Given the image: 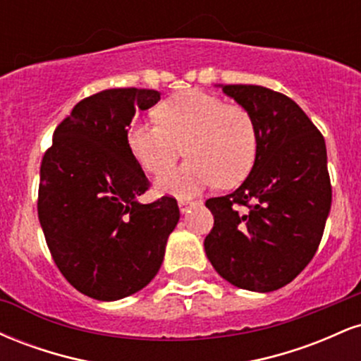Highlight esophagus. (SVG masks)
I'll return each mask as SVG.
<instances>
[{
  "instance_id": "1",
  "label": "esophagus",
  "mask_w": 361,
  "mask_h": 361,
  "mask_svg": "<svg viewBox=\"0 0 361 361\" xmlns=\"http://www.w3.org/2000/svg\"><path fill=\"white\" fill-rule=\"evenodd\" d=\"M193 205H195V202H190V200H183V198H180V200H178V207H180L181 214L188 212V209H190V207H193Z\"/></svg>"
}]
</instances>
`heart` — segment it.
<instances>
[{
	"label": "heart",
	"instance_id": "heart-1",
	"mask_svg": "<svg viewBox=\"0 0 361 361\" xmlns=\"http://www.w3.org/2000/svg\"><path fill=\"white\" fill-rule=\"evenodd\" d=\"M157 120L128 128V146L146 171L163 173L181 152L188 161L157 180L161 193L190 197L205 186L231 188L250 175L258 130L250 110L204 91L190 90L157 106Z\"/></svg>",
	"mask_w": 361,
	"mask_h": 361
}]
</instances>
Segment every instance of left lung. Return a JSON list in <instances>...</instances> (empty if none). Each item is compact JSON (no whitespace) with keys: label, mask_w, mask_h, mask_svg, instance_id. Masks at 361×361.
Segmentation results:
<instances>
[{"label":"left lung","mask_w":361,"mask_h":361,"mask_svg":"<svg viewBox=\"0 0 361 361\" xmlns=\"http://www.w3.org/2000/svg\"><path fill=\"white\" fill-rule=\"evenodd\" d=\"M222 91L250 110L258 152L235 192L205 202L214 215L207 258L235 287L273 292L307 267L324 234L333 197L326 142L283 93L256 85H226Z\"/></svg>","instance_id":"8db88e82"}]
</instances>
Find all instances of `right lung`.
I'll return each mask as SVG.
<instances>
[{"label": "right lung", "mask_w": 361, "mask_h": 361, "mask_svg": "<svg viewBox=\"0 0 361 361\" xmlns=\"http://www.w3.org/2000/svg\"><path fill=\"white\" fill-rule=\"evenodd\" d=\"M154 90H103L74 106L52 135L40 166L37 212L66 280L97 300H118L159 271L180 219L176 198L139 204L149 180L128 146L135 110Z\"/></svg>", "instance_id": "add662e5"}]
</instances>
